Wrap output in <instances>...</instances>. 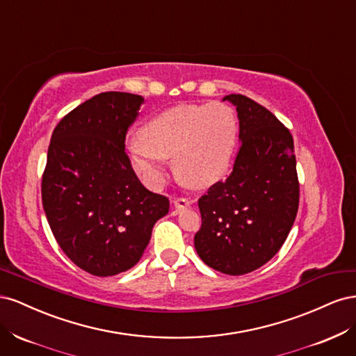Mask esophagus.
<instances>
[{"label": "esophagus", "instance_id": "esophagus-1", "mask_svg": "<svg viewBox=\"0 0 356 356\" xmlns=\"http://www.w3.org/2000/svg\"><path fill=\"white\" fill-rule=\"evenodd\" d=\"M172 203H174V207H175L177 209H184V208L190 207L191 200H190V199H186V197H175L174 200H172Z\"/></svg>", "mask_w": 356, "mask_h": 356}]
</instances>
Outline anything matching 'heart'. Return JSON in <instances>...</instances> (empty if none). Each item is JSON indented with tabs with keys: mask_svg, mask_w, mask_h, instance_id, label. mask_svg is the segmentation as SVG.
Returning a JSON list of instances; mask_svg holds the SVG:
<instances>
[{
	"mask_svg": "<svg viewBox=\"0 0 356 356\" xmlns=\"http://www.w3.org/2000/svg\"><path fill=\"white\" fill-rule=\"evenodd\" d=\"M238 139V118L224 102L178 104L154 114L127 141V159L149 188L165 179L168 159L175 175L190 187L204 188L227 172Z\"/></svg>",
	"mask_w": 356,
	"mask_h": 356,
	"instance_id": "heart-1",
	"label": "heart"
}]
</instances>
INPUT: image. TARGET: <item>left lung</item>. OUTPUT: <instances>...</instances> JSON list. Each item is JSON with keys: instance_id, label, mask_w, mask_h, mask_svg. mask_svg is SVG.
<instances>
[{"instance_id": "left-lung-1", "label": "left lung", "mask_w": 356, "mask_h": 356, "mask_svg": "<svg viewBox=\"0 0 356 356\" xmlns=\"http://www.w3.org/2000/svg\"><path fill=\"white\" fill-rule=\"evenodd\" d=\"M239 117L241 147L232 174L199 199L202 227L195 248L209 267L245 275L281 250L298 211L294 141L263 105L227 95Z\"/></svg>"}]
</instances>
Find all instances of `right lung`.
<instances>
[{
	"mask_svg": "<svg viewBox=\"0 0 356 356\" xmlns=\"http://www.w3.org/2000/svg\"><path fill=\"white\" fill-rule=\"evenodd\" d=\"M139 95L104 92L70 111L51 135L41 179L49 225L70 260L113 276L143 257L169 199L147 190L124 152Z\"/></svg>",
	"mask_w": 356,
	"mask_h": 356,
	"instance_id": "add662e5",
	"label": "right lung"
}]
</instances>
